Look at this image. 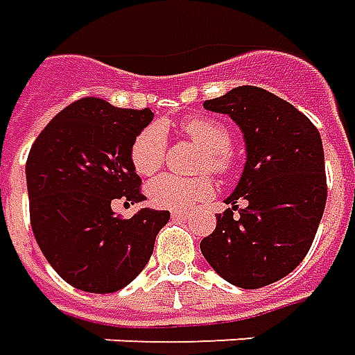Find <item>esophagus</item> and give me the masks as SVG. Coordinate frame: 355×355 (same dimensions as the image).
Here are the masks:
<instances>
[{
  "instance_id": "34e87169",
  "label": "esophagus",
  "mask_w": 355,
  "mask_h": 355,
  "mask_svg": "<svg viewBox=\"0 0 355 355\" xmlns=\"http://www.w3.org/2000/svg\"><path fill=\"white\" fill-rule=\"evenodd\" d=\"M172 218H173V220H189L191 212H182V210H173Z\"/></svg>"
}]
</instances>
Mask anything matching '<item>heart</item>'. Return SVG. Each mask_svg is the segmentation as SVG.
<instances>
[{
  "instance_id": "obj_1",
  "label": "heart",
  "mask_w": 355,
  "mask_h": 355,
  "mask_svg": "<svg viewBox=\"0 0 355 355\" xmlns=\"http://www.w3.org/2000/svg\"><path fill=\"white\" fill-rule=\"evenodd\" d=\"M182 132L191 141H195L202 149L198 157L197 170L200 172L231 175L237 168V157L231 150V130L227 125L214 118L193 116L183 120ZM166 135L158 124L143 128L135 135L130 149L132 166L139 175H150L157 172L164 162ZM214 180L208 173H200L195 178H183L178 173H162L147 185L149 200L158 208L168 210H189L198 202L214 195Z\"/></svg>"
}]
</instances>
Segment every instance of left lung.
<instances>
[{"label": "left lung", "mask_w": 355, "mask_h": 355, "mask_svg": "<svg viewBox=\"0 0 355 355\" xmlns=\"http://www.w3.org/2000/svg\"><path fill=\"white\" fill-rule=\"evenodd\" d=\"M205 107L230 114L243 130L246 164L225 200L231 208L218 214L200 250L231 285L262 288L302 262L318 233L327 202L321 135L291 103L254 85H239Z\"/></svg>", "instance_id": "obj_1"}]
</instances>
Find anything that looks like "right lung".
Segmentation results:
<instances>
[{
    "label": "right lung",
    "instance_id": "1",
    "mask_svg": "<svg viewBox=\"0 0 355 355\" xmlns=\"http://www.w3.org/2000/svg\"><path fill=\"white\" fill-rule=\"evenodd\" d=\"M149 109H118L84 97L37 135L26 160L30 223L42 252L69 285L109 294L130 285L149 262L168 210L141 208L116 218L114 200L141 202L130 149L153 120Z\"/></svg>",
    "mask_w": 355,
    "mask_h": 355
}]
</instances>
